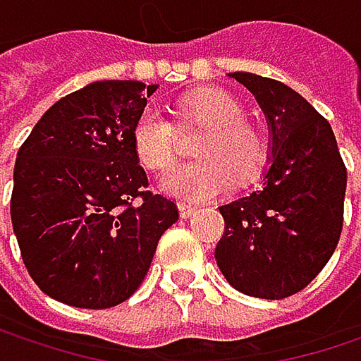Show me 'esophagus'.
<instances>
[{"mask_svg": "<svg viewBox=\"0 0 361 361\" xmlns=\"http://www.w3.org/2000/svg\"><path fill=\"white\" fill-rule=\"evenodd\" d=\"M178 209H180V215L183 219H188L196 213V204H192V202H180Z\"/></svg>", "mask_w": 361, "mask_h": 361, "instance_id": "34e87169", "label": "esophagus"}]
</instances>
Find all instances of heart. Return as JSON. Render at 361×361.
Masks as SVG:
<instances>
[{
  "mask_svg": "<svg viewBox=\"0 0 361 361\" xmlns=\"http://www.w3.org/2000/svg\"><path fill=\"white\" fill-rule=\"evenodd\" d=\"M183 123L204 125L192 163L178 165L161 178V188L176 196L211 198L221 194L230 181L247 183L263 167L267 142L263 133L247 121L243 102L215 87L198 90L180 104ZM131 146L137 161L152 171H165L173 163V125L154 109H146L133 123Z\"/></svg>",
  "mask_w": 361,
  "mask_h": 361,
  "instance_id": "obj_1",
  "label": "heart"
}]
</instances>
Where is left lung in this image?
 <instances>
[{
  "instance_id": "8db88e82",
  "label": "left lung",
  "mask_w": 361,
  "mask_h": 361,
  "mask_svg": "<svg viewBox=\"0 0 361 361\" xmlns=\"http://www.w3.org/2000/svg\"><path fill=\"white\" fill-rule=\"evenodd\" d=\"M230 77L265 114L271 163L259 190L219 207L226 232L215 259L236 290L284 299L303 290L338 245L347 169L330 123L303 96L261 75Z\"/></svg>"
}]
</instances>
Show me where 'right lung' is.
<instances>
[{"instance_id": "add662e5", "label": "right lung", "mask_w": 361, "mask_h": 361, "mask_svg": "<svg viewBox=\"0 0 361 361\" xmlns=\"http://www.w3.org/2000/svg\"><path fill=\"white\" fill-rule=\"evenodd\" d=\"M157 85L96 81L58 100L18 150L10 215L23 261L51 299L106 310L142 284L180 213L148 188L131 129Z\"/></svg>"}]
</instances>
